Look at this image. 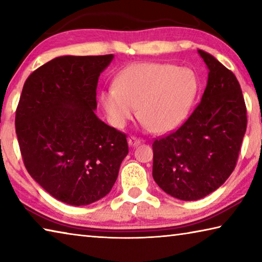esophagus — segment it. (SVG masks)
I'll use <instances>...</instances> for the list:
<instances>
[{"label": "esophagus", "instance_id": "obj_1", "mask_svg": "<svg viewBox=\"0 0 262 262\" xmlns=\"http://www.w3.org/2000/svg\"><path fill=\"white\" fill-rule=\"evenodd\" d=\"M141 140L137 139L135 136H130L129 139H128V144L130 145V147H136V145H139L141 143Z\"/></svg>", "mask_w": 262, "mask_h": 262}]
</instances>
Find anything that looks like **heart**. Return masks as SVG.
Here are the masks:
<instances>
[{"label":"heart","instance_id":"obj_1","mask_svg":"<svg viewBox=\"0 0 262 262\" xmlns=\"http://www.w3.org/2000/svg\"><path fill=\"white\" fill-rule=\"evenodd\" d=\"M196 92L198 78L192 69L142 62L127 67L115 86L101 92V104L114 127L125 126L137 107L144 127L164 134L184 122Z\"/></svg>","mask_w":262,"mask_h":262}]
</instances>
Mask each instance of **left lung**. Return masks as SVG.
Here are the masks:
<instances>
[{
  "mask_svg": "<svg viewBox=\"0 0 262 262\" xmlns=\"http://www.w3.org/2000/svg\"><path fill=\"white\" fill-rule=\"evenodd\" d=\"M208 73L200 104L176 132L152 143V177L171 196L195 201L225 183L237 164L246 132L239 82L209 53L199 50Z\"/></svg>",
  "mask_w": 262,
  "mask_h": 262,
  "instance_id": "left-lung-1",
  "label": "left lung"
}]
</instances>
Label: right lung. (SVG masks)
<instances>
[{"mask_svg": "<svg viewBox=\"0 0 262 262\" xmlns=\"http://www.w3.org/2000/svg\"><path fill=\"white\" fill-rule=\"evenodd\" d=\"M113 57H55L24 83L15 119L24 165L67 205L86 206L107 195L128 154L127 135L95 113L99 75Z\"/></svg>", "mask_w": 262, "mask_h": 262, "instance_id": "right-lung-1", "label": "right lung"}]
</instances>
